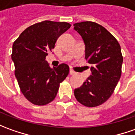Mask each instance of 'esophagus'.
Returning a JSON list of instances; mask_svg holds the SVG:
<instances>
[{
	"label": "esophagus",
	"instance_id": "obj_1",
	"mask_svg": "<svg viewBox=\"0 0 135 135\" xmlns=\"http://www.w3.org/2000/svg\"><path fill=\"white\" fill-rule=\"evenodd\" d=\"M69 74L71 75H75L76 73H75V71H74L72 69H70V71H69Z\"/></svg>",
	"mask_w": 135,
	"mask_h": 135
}]
</instances>
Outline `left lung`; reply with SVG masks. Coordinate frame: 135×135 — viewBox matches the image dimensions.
<instances>
[{
  "label": "left lung",
  "mask_w": 135,
  "mask_h": 135,
  "mask_svg": "<svg viewBox=\"0 0 135 135\" xmlns=\"http://www.w3.org/2000/svg\"><path fill=\"white\" fill-rule=\"evenodd\" d=\"M85 44V58L91 65V75L74 91L75 98L83 106L95 107L111 97L121 76L123 56L116 38L97 23L74 24Z\"/></svg>",
  "instance_id": "left-lung-1"
}]
</instances>
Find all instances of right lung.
<instances>
[{"label":"right lung","mask_w":135,"mask_h":135,"mask_svg":"<svg viewBox=\"0 0 135 135\" xmlns=\"http://www.w3.org/2000/svg\"><path fill=\"white\" fill-rule=\"evenodd\" d=\"M71 24L50 21L30 26L12 46V60L21 91L29 101L44 106L55 98L60 83L69 72L67 64L51 68L46 57L52 52L57 38Z\"/></svg>","instance_id":"add662e5"}]
</instances>
